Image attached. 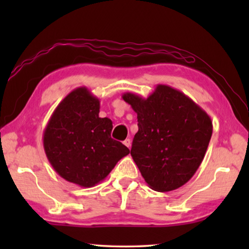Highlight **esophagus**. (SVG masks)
<instances>
[{"mask_svg":"<svg viewBox=\"0 0 249 249\" xmlns=\"http://www.w3.org/2000/svg\"><path fill=\"white\" fill-rule=\"evenodd\" d=\"M124 145H125L126 147H128V148H129L130 145H132V142H130L129 138H127V140L124 141Z\"/></svg>","mask_w":249,"mask_h":249,"instance_id":"34e87169","label":"esophagus"}]
</instances>
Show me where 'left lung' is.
I'll list each match as a JSON object with an SVG mask.
<instances>
[{
	"label": "left lung",
	"mask_w": 249,
	"mask_h": 249,
	"mask_svg": "<svg viewBox=\"0 0 249 249\" xmlns=\"http://www.w3.org/2000/svg\"><path fill=\"white\" fill-rule=\"evenodd\" d=\"M122 98L137 113L130 155L146 183L158 192L182 187L208 149L213 132L208 113L166 84H158L147 99L130 92Z\"/></svg>",
	"instance_id": "8db88e82"
}]
</instances>
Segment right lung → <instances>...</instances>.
Instances as JSON below:
<instances>
[{
	"label": "right lung",
	"instance_id": "obj_1",
	"mask_svg": "<svg viewBox=\"0 0 249 249\" xmlns=\"http://www.w3.org/2000/svg\"><path fill=\"white\" fill-rule=\"evenodd\" d=\"M100 100L86 87L58 104L44 130L46 156L65 180L83 188L103 181L129 149L111 137L113 123L100 117Z\"/></svg>",
	"mask_w": 249,
	"mask_h": 249
}]
</instances>
